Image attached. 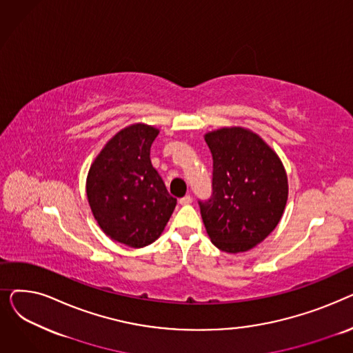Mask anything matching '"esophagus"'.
Returning <instances> with one entry per match:
<instances>
[{"label":"esophagus","mask_w":353,"mask_h":353,"mask_svg":"<svg viewBox=\"0 0 353 353\" xmlns=\"http://www.w3.org/2000/svg\"><path fill=\"white\" fill-rule=\"evenodd\" d=\"M179 203H180V205H183V206L190 205V203H192V197H190V196H184V197H181V199L179 200Z\"/></svg>","instance_id":"esophagus-1"}]
</instances>
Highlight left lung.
Wrapping results in <instances>:
<instances>
[{
    "instance_id": "left-lung-1",
    "label": "left lung",
    "mask_w": 353,
    "mask_h": 353,
    "mask_svg": "<svg viewBox=\"0 0 353 353\" xmlns=\"http://www.w3.org/2000/svg\"><path fill=\"white\" fill-rule=\"evenodd\" d=\"M205 140L213 156V194L199 201L203 223L217 249L248 252L282 219L289 193L283 163L245 127H221Z\"/></svg>"
}]
</instances>
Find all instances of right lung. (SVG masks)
<instances>
[{"instance_id":"obj_1","label":"right lung","mask_w":353,"mask_h":353,"mask_svg":"<svg viewBox=\"0 0 353 353\" xmlns=\"http://www.w3.org/2000/svg\"><path fill=\"white\" fill-rule=\"evenodd\" d=\"M159 128L127 125L91 163L87 199L101 230L119 243L144 248L163 233L177 200L167 192L150 160Z\"/></svg>"}]
</instances>
